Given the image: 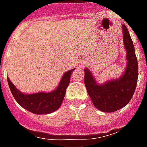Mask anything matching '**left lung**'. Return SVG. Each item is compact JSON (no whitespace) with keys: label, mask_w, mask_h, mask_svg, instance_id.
I'll return each instance as SVG.
<instances>
[{"label":"left lung","mask_w":147,"mask_h":147,"mask_svg":"<svg viewBox=\"0 0 147 147\" xmlns=\"http://www.w3.org/2000/svg\"><path fill=\"white\" fill-rule=\"evenodd\" d=\"M123 44L127 50V65L123 76L109 81L103 85L97 84L92 74L84 69V83L93 104L99 110L112 113L123 108L130 102L136 90L139 68L133 42L125 25L122 26Z\"/></svg>","instance_id":"left-lung-1"}]
</instances>
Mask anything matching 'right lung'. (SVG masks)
<instances>
[{"instance_id": "add662e5", "label": "right lung", "mask_w": 147, "mask_h": 147, "mask_svg": "<svg viewBox=\"0 0 147 147\" xmlns=\"http://www.w3.org/2000/svg\"><path fill=\"white\" fill-rule=\"evenodd\" d=\"M74 69L65 72L56 90L50 93H36L24 94L19 91L8 78V86L16 101L23 108L35 114H48L57 110L64 100L66 89L70 83V77Z\"/></svg>"}]
</instances>
